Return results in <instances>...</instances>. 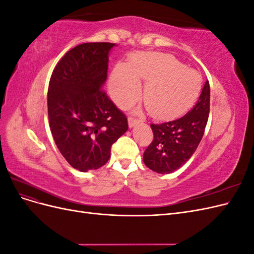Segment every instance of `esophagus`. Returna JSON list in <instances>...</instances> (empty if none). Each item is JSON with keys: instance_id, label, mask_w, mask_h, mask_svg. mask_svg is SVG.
Wrapping results in <instances>:
<instances>
[{"instance_id": "1", "label": "esophagus", "mask_w": 254, "mask_h": 254, "mask_svg": "<svg viewBox=\"0 0 254 254\" xmlns=\"http://www.w3.org/2000/svg\"><path fill=\"white\" fill-rule=\"evenodd\" d=\"M139 122H140V121L137 120L136 118H133V117H129V118H128V124H129V127H133V126H135Z\"/></svg>"}]
</instances>
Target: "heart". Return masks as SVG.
<instances>
[{
    "label": "heart",
    "instance_id": "obj_1",
    "mask_svg": "<svg viewBox=\"0 0 254 254\" xmlns=\"http://www.w3.org/2000/svg\"><path fill=\"white\" fill-rule=\"evenodd\" d=\"M140 79L146 81L144 103L155 117L164 118L187 108L201 90V76L166 54L139 53L129 66L120 64L110 77L113 99L121 107L134 103L141 94Z\"/></svg>",
    "mask_w": 254,
    "mask_h": 254
}]
</instances>
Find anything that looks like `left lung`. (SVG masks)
Here are the masks:
<instances>
[{
    "instance_id": "8db88e82",
    "label": "left lung",
    "mask_w": 254,
    "mask_h": 254,
    "mask_svg": "<svg viewBox=\"0 0 254 254\" xmlns=\"http://www.w3.org/2000/svg\"><path fill=\"white\" fill-rule=\"evenodd\" d=\"M210 112V83L205 81L195 106L183 117L150 124L153 140L143 155L145 165L159 174L178 170L197 149Z\"/></svg>"
}]
</instances>
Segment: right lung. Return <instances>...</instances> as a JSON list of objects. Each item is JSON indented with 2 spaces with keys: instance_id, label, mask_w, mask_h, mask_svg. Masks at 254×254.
I'll use <instances>...</instances> for the list:
<instances>
[{
  "instance_id": "obj_1",
  "label": "right lung",
  "mask_w": 254,
  "mask_h": 254,
  "mask_svg": "<svg viewBox=\"0 0 254 254\" xmlns=\"http://www.w3.org/2000/svg\"><path fill=\"white\" fill-rule=\"evenodd\" d=\"M114 45H77L59 60L50 79L48 113L54 141L67 163L80 172L108 162L112 144L128 129L126 115L103 90Z\"/></svg>"
}]
</instances>
